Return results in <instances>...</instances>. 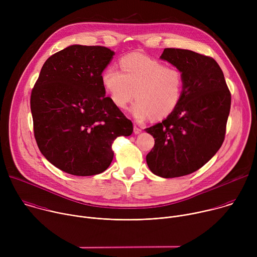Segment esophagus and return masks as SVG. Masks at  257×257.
Wrapping results in <instances>:
<instances>
[{
  "instance_id": "34e87169",
  "label": "esophagus",
  "mask_w": 257,
  "mask_h": 257,
  "mask_svg": "<svg viewBox=\"0 0 257 257\" xmlns=\"http://www.w3.org/2000/svg\"><path fill=\"white\" fill-rule=\"evenodd\" d=\"M141 131H142V130H141L139 127H137L136 125H134V133H135V134H139Z\"/></svg>"
}]
</instances>
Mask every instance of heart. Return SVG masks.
Masks as SVG:
<instances>
[{
    "instance_id": "1",
    "label": "heart",
    "mask_w": 257,
    "mask_h": 257,
    "mask_svg": "<svg viewBox=\"0 0 257 257\" xmlns=\"http://www.w3.org/2000/svg\"><path fill=\"white\" fill-rule=\"evenodd\" d=\"M120 71L107 66L101 83L112 102L126 108L135 97L132 114L138 121L154 116L164 119L178 106L184 86L182 72L175 66L141 54H129L119 60Z\"/></svg>"
}]
</instances>
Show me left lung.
Instances as JSON below:
<instances>
[{"label": "left lung", "instance_id": "left-lung-1", "mask_svg": "<svg viewBox=\"0 0 257 257\" xmlns=\"http://www.w3.org/2000/svg\"><path fill=\"white\" fill-rule=\"evenodd\" d=\"M161 59L182 72L184 86L175 111L145 129L155 138L146 163L155 175L176 178L200 169L222 146L231 92L221 67L211 57L168 48Z\"/></svg>", "mask_w": 257, "mask_h": 257}]
</instances>
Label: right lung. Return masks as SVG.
Wrapping results in <instances>:
<instances>
[{
  "label": "right lung",
  "mask_w": 257,
  "mask_h": 257,
  "mask_svg": "<svg viewBox=\"0 0 257 257\" xmlns=\"http://www.w3.org/2000/svg\"><path fill=\"white\" fill-rule=\"evenodd\" d=\"M114 55L105 47L70 46L45 62L32 88L36 143L65 173H102L113 161L114 140L133 132L132 122L104 96L101 73Z\"/></svg>",
  "instance_id": "add662e5"
}]
</instances>
